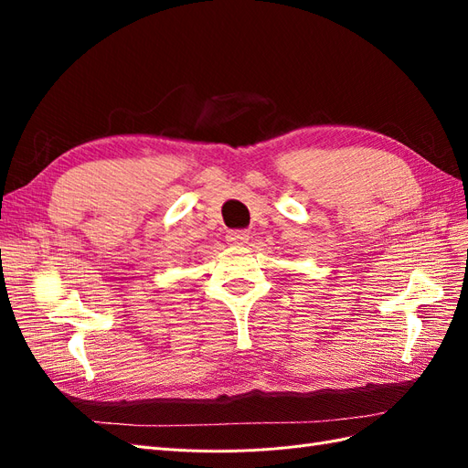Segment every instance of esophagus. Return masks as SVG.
<instances>
[{
    "label": "esophagus",
    "instance_id": "34e87169",
    "mask_svg": "<svg viewBox=\"0 0 468 468\" xmlns=\"http://www.w3.org/2000/svg\"><path fill=\"white\" fill-rule=\"evenodd\" d=\"M226 242H229L230 246H242L248 242V232L244 230H230L229 234H226Z\"/></svg>",
    "mask_w": 468,
    "mask_h": 468
}]
</instances>
